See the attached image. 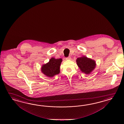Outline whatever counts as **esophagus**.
Instances as JSON below:
<instances>
[{
	"instance_id": "34e87169",
	"label": "esophagus",
	"mask_w": 124,
	"mask_h": 124,
	"mask_svg": "<svg viewBox=\"0 0 124 124\" xmlns=\"http://www.w3.org/2000/svg\"><path fill=\"white\" fill-rule=\"evenodd\" d=\"M65 60H71V57L69 56L68 57H66L65 58Z\"/></svg>"
}]
</instances>
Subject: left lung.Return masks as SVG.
<instances>
[{"label":"left lung","instance_id":"8db88e82","mask_svg":"<svg viewBox=\"0 0 124 124\" xmlns=\"http://www.w3.org/2000/svg\"><path fill=\"white\" fill-rule=\"evenodd\" d=\"M76 62L81 71L86 74H90L95 67V62L94 60L83 56L77 58Z\"/></svg>","mask_w":124,"mask_h":124}]
</instances>
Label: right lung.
Instances as JSON below:
<instances>
[{
    "mask_svg": "<svg viewBox=\"0 0 124 124\" xmlns=\"http://www.w3.org/2000/svg\"><path fill=\"white\" fill-rule=\"evenodd\" d=\"M61 59H55L51 58L49 62L42 66L41 71L45 75L52 77L60 72V65L62 62Z\"/></svg>",
    "mask_w": 124,
    "mask_h": 124,
    "instance_id": "right-lung-1",
    "label": "right lung"
}]
</instances>
